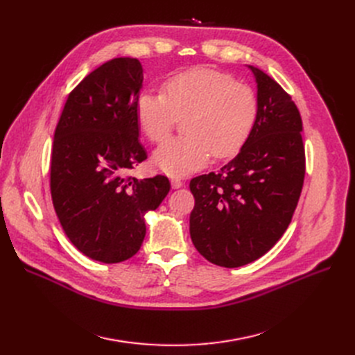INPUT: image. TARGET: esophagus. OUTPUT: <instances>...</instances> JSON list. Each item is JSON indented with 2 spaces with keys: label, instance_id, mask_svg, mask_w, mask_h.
Segmentation results:
<instances>
[{
  "label": "esophagus",
  "instance_id": "esophagus-1",
  "mask_svg": "<svg viewBox=\"0 0 355 355\" xmlns=\"http://www.w3.org/2000/svg\"><path fill=\"white\" fill-rule=\"evenodd\" d=\"M171 185H173L174 190H178V189L184 187V182H182L181 180H178V178H173V180H171Z\"/></svg>",
  "mask_w": 355,
  "mask_h": 355
}]
</instances>
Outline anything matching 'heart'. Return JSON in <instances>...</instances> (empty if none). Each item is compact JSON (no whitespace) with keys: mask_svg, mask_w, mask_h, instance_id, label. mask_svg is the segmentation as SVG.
<instances>
[{"mask_svg":"<svg viewBox=\"0 0 355 355\" xmlns=\"http://www.w3.org/2000/svg\"><path fill=\"white\" fill-rule=\"evenodd\" d=\"M164 93L144 90L135 105L142 132L154 142L170 135L178 118L184 135L159 145L153 161L159 171L184 177L217 159L237 154L252 134L257 115L253 90L229 74L213 69H194L168 79Z\"/></svg>","mask_w":355,"mask_h":355,"instance_id":"b5f03b06","label":"heart"}]
</instances>
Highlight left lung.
Wrapping results in <instances>:
<instances>
[{"mask_svg": "<svg viewBox=\"0 0 355 355\" xmlns=\"http://www.w3.org/2000/svg\"><path fill=\"white\" fill-rule=\"evenodd\" d=\"M248 67L257 89L250 137L218 173L190 181L196 198L191 240L200 254L223 268L245 266L276 245L292 220L305 177L300 110L265 71Z\"/></svg>", "mask_w": 355, "mask_h": 355, "instance_id": "8db88e82", "label": "left lung"}]
</instances>
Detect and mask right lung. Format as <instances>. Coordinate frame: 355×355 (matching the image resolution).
<instances>
[{
  "label": "right lung",
  "instance_id": "right-lung-1",
  "mask_svg": "<svg viewBox=\"0 0 355 355\" xmlns=\"http://www.w3.org/2000/svg\"><path fill=\"white\" fill-rule=\"evenodd\" d=\"M138 59H112L70 93L54 132L50 190L71 243L102 263L132 257L146 233L145 214L170 191L166 177H125L146 159L135 105L144 73Z\"/></svg>",
  "mask_w": 355,
  "mask_h": 355
}]
</instances>
